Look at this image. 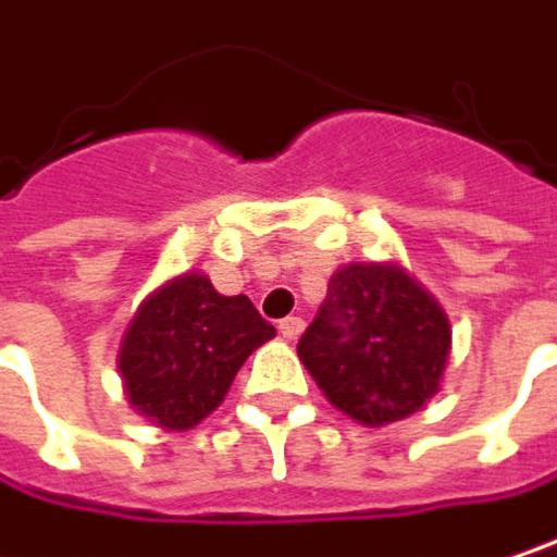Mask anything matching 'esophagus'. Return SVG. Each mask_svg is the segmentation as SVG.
Instances as JSON below:
<instances>
[{
    "instance_id": "1",
    "label": "esophagus",
    "mask_w": 557,
    "mask_h": 557,
    "mask_svg": "<svg viewBox=\"0 0 557 557\" xmlns=\"http://www.w3.org/2000/svg\"><path fill=\"white\" fill-rule=\"evenodd\" d=\"M302 331H306V321L302 318H283L280 321V337L283 341H299Z\"/></svg>"
}]
</instances>
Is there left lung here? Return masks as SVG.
Instances as JSON below:
<instances>
[{"label":"left lung","mask_w":557,"mask_h":557,"mask_svg":"<svg viewBox=\"0 0 557 557\" xmlns=\"http://www.w3.org/2000/svg\"><path fill=\"white\" fill-rule=\"evenodd\" d=\"M450 321L442 302L397 261H349L299 341V359L321 394L381 429L425 407L444 381Z\"/></svg>","instance_id":"obj_1"}]
</instances>
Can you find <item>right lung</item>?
Wrapping results in <instances>:
<instances>
[{
  "label": "right lung",
  "instance_id": "add662e5",
  "mask_svg": "<svg viewBox=\"0 0 557 557\" xmlns=\"http://www.w3.org/2000/svg\"><path fill=\"white\" fill-rule=\"evenodd\" d=\"M277 331L248 296H223L185 271L138 306L119 346L125 400L163 432H188L223 404L236 372Z\"/></svg>",
  "mask_w": 557,
  "mask_h": 557
}]
</instances>
